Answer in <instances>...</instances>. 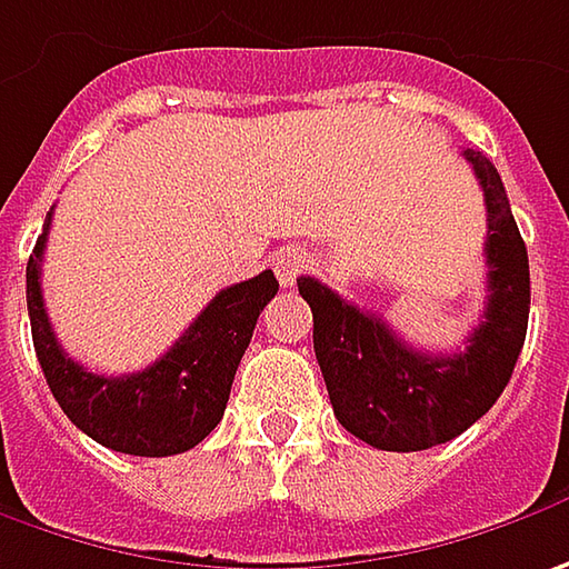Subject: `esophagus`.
Segmentation results:
<instances>
[{
  "label": "esophagus",
  "instance_id": "34e87169",
  "mask_svg": "<svg viewBox=\"0 0 569 569\" xmlns=\"http://www.w3.org/2000/svg\"><path fill=\"white\" fill-rule=\"evenodd\" d=\"M309 267H311V251L299 248V244L280 248V251L273 254V273H277L280 286H292L296 283V277H299L302 270H309Z\"/></svg>",
  "mask_w": 569,
  "mask_h": 569
}]
</instances>
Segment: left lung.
<instances>
[{
	"instance_id": "8db88e82",
	"label": "left lung",
	"mask_w": 569,
	"mask_h": 569,
	"mask_svg": "<svg viewBox=\"0 0 569 569\" xmlns=\"http://www.w3.org/2000/svg\"><path fill=\"white\" fill-rule=\"evenodd\" d=\"M465 159L487 203V306L465 353H423L379 315L350 306L315 277H299L333 417L385 452H420L481 420L503 395L526 343L529 251L493 161L475 149H465Z\"/></svg>"
}]
</instances>
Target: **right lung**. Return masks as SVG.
I'll return each instance as SVG.
<instances>
[{"label": "right lung", "mask_w": 569, "mask_h": 569, "mask_svg": "<svg viewBox=\"0 0 569 569\" xmlns=\"http://www.w3.org/2000/svg\"><path fill=\"white\" fill-rule=\"evenodd\" d=\"M47 236L50 216L28 258V315L43 379L62 413L104 449L127 456H178L203 442L226 413L258 315L280 289L273 270L222 289L149 369L133 376H94L62 353L43 309L40 260Z\"/></svg>", "instance_id": "1"}]
</instances>
